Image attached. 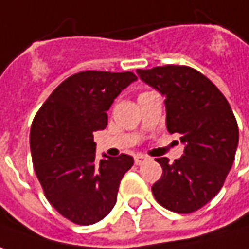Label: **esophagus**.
I'll list each match as a JSON object with an SVG mask.
<instances>
[{
	"mask_svg": "<svg viewBox=\"0 0 249 249\" xmlns=\"http://www.w3.org/2000/svg\"><path fill=\"white\" fill-rule=\"evenodd\" d=\"M147 160H148V158H147L146 155H142V154L135 155V163H136V165H142V163H144Z\"/></svg>",
	"mask_w": 249,
	"mask_h": 249,
	"instance_id": "34e87169",
	"label": "esophagus"
}]
</instances>
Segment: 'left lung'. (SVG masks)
I'll use <instances>...</instances> for the list:
<instances>
[{
	"label": "left lung",
	"instance_id": "8db88e82",
	"mask_svg": "<svg viewBox=\"0 0 249 249\" xmlns=\"http://www.w3.org/2000/svg\"><path fill=\"white\" fill-rule=\"evenodd\" d=\"M143 82L165 95L166 126L181 135L184 155L173 163L157 158L162 176L153 195L178 214L202 209L217 195L231 170L238 144V125L217 86L194 68L165 65L138 69Z\"/></svg>",
	"mask_w": 249,
	"mask_h": 249
}]
</instances>
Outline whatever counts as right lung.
<instances>
[{"label":"right lung","instance_id":"1","mask_svg":"<svg viewBox=\"0 0 249 249\" xmlns=\"http://www.w3.org/2000/svg\"><path fill=\"white\" fill-rule=\"evenodd\" d=\"M136 79L133 72L83 71L61 83L34 117V170L49 203L73 224L92 225L106 217L133 165L126 154L96 162L94 132L107 126L106 111Z\"/></svg>","mask_w":249,"mask_h":249}]
</instances>
